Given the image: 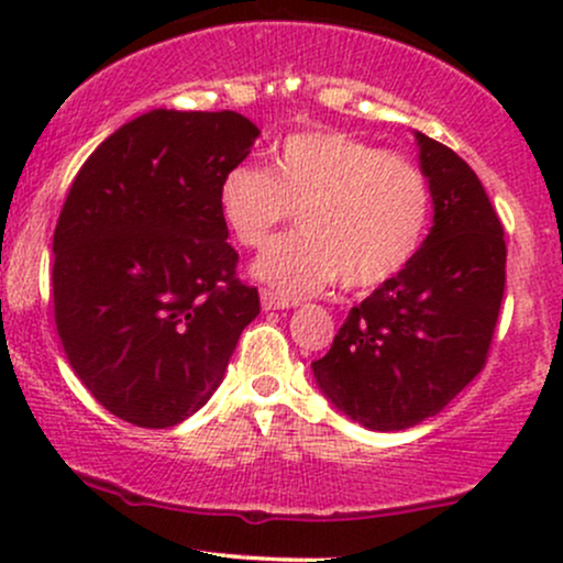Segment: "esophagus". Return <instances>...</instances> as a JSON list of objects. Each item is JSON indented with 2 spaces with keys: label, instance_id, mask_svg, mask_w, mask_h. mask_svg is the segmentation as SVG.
<instances>
[{
  "label": "esophagus",
  "instance_id": "esophagus-1",
  "mask_svg": "<svg viewBox=\"0 0 563 563\" xmlns=\"http://www.w3.org/2000/svg\"><path fill=\"white\" fill-rule=\"evenodd\" d=\"M294 303L296 301L286 299V296H277L275 290H269V288L262 290V309H267V312H273V309H288V307H294Z\"/></svg>",
  "mask_w": 563,
  "mask_h": 563
}]
</instances>
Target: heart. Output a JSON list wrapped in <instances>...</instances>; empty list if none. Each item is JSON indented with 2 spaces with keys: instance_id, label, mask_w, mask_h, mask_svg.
I'll list each match as a JSON object with an SVG mask.
<instances>
[{
  "instance_id": "obj_1",
  "label": "heart",
  "mask_w": 563,
  "mask_h": 563,
  "mask_svg": "<svg viewBox=\"0 0 563 563\" xmlns=\"http://www.w3.org/2000/svg\"><path fill=\"white\" fill-rule=\"evenodd\" d=\"M219 217L238 243L260 249L296 209L301 230L277 238L254 275L283 296L318 294L333 280L371 290L421 251L431 190L421 166L331 129L294 132L269 169L232 166L219 179Z\"/></svg>"
}]
</instances>
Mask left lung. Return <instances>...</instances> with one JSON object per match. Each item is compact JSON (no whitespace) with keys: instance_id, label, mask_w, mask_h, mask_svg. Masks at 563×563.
Masks as SVG:
<instances>
[{"instance_id":"left-lung-1","label":"left lung","mask_w":563,"mask_h":563,"mask_svg":"<svg viewBox=\"0 0 563 563\" xmlns=\"http://www.w3.org/2000/svg\"><path fill=\"white\" fill-rule=\"evenodd\" d=\"M434 228L314 360L318 386L352 421L402 431L437 416L479 376L506 290V238L474 169L416 132Z\"/></svg>"}]
</instances>
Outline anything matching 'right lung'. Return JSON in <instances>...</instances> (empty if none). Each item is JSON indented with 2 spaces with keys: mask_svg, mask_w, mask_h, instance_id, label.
Segmentation results:
<instances>
[{
  "mask_svg": "<svg viewBox=\"0 0 563 563\" xmlns=\"http://www.w3.org/2000/svg\"><path fill=\"white\" fill-rule=\"evenodd\" d=\"M256 137L235 111L158 108L115 129L70 185L53 238L55 325L76 376L121 421L190 418L260 314L217 206Z\"/></svg>",
  "mask_w": 563,
  "mask_h": 563,
  "instance_id": "right-lung-1",
  "label": "right lung"
}]
</instances>
